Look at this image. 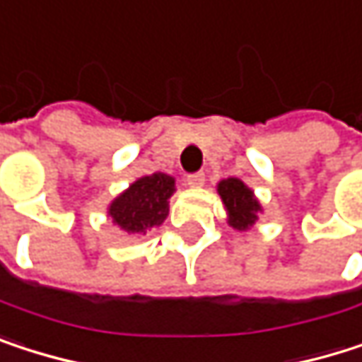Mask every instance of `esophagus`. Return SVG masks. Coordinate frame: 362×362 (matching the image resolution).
Segmentation results:
<instances>
[{"instance_id":"obj_1","label":"esophagus","mask_w":362,"mask_h":362,"mask_svg":"<svg viewBox=\"0 0 362 362\" xmlns=\"http://www.w3.org/2000/svg\"><path fill=\"white\" fill-rule=\"evenodd\" d=\"M185 183H187L189 187H202V185H204V175H202V173H194V175H187Z\"/></svg>"}]
</instances>
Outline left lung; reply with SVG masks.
Here are the masks:
<instances>
[{
	"instance_id": "8db88e82",
	"label": "left lung",
	"mask_w": 362,
	"mask_h": 362,
	"mask_svg": "<svg viewBox=\"0 0 362 362\" xmlns=\"http://www.w3.org/2000/svg\"><path fill=\"white\" fill-rule=\"evenodd\" d=\"M217 192H219V196H221V200L226 204L228 223L234 230L245 232L257 221V215L262 213V204L255 198L253 189L247 187L240 179L230 177V179L219 181Z\"/></svg>"
}]
</instances>
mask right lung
<instances>
[{
    "label": "right lung",
    "mask_w": 362,
    "mask_h": 362,
    "mask_svg": "<svg viewBox=\"0 0 362 362\" xmlns=\"http://www.w3.org/2000/svg\"><path fill=\"white\" fill-rule=\"evenodd\" d=\"M173 194L175 179L170 175L153 173L141 177L109 204V217L128 234H145L149 228L164 223Z\"/></svg>",
    "instance_id": "obj_1"
}]
</instances>
